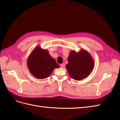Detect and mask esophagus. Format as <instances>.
I'll return each instance as SVG.
<instances>
[{"mask_svg":"<svg viewBox=\"0 0 120 120\" xmlns=\"http://www.w3.org/2000/svg\"><path fill=\"white\" fill-rule=\"evenodd\" d=\"M60 67L61 68H64V67H65V64H64V63L60 64Z\"/></svg>","mask_w":120,"mask_h":120,"instance_id":"obj_1","label":"esophagus"}]
</instances>
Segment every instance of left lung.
Returning <instances> with one entry per match:
<instances>
[{
	"instance_id": "obj_1",
	"label": "left lung",
	"mask_w": 120,
	"mask_h": 120,
	"mask_svg": "<svg viewBox=\"0 0 120 120\" xmlns=\"http://www.w3.org/2000/svg\"><path fill=\"white\" fill-rule=\"evenodd\" d=\"M68 61L66 68L68 74L71 78L77 81L88 77L94 66L91 56L85 50H82L79 52H71L68 57Z\"/></svg>"
}]
</instances>
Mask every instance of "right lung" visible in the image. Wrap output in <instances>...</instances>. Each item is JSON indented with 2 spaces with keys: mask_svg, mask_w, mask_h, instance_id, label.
<instances>
[{
  "mask_svg": "<svg viewBox=\"0 0 120 120\" xmlns=\"http://www.w3.org/2000/svg\"><path fill=\"white\" fill-rule=\"evenodd\" d=\"M27 66L31 74L39 79L47 78L54 68L60 67L49 52L39 47L35 48L29 56Z\"/></svg>",
  "mask_w": 120,
  "mask_h": 120,
  "instance_id": "right-lung-1",
  "label": "right lung"
}]
</instances>
